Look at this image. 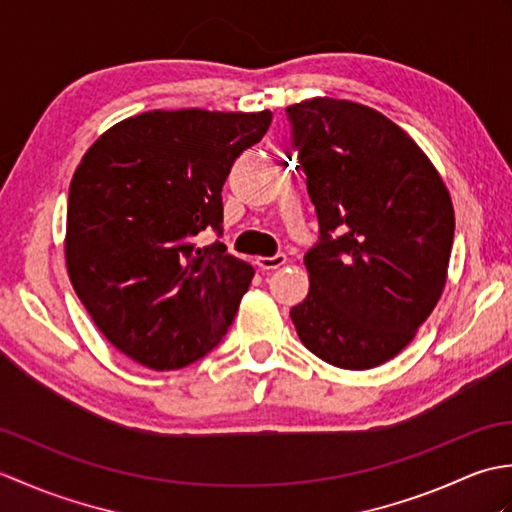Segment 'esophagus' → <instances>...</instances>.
Wrapping results in <instances>:
<instances>
[{
  "mask_svg": "<svg viewBox=\"0 0 512 512\" xmlns=\"http://www.w3.org/2000/svg\"><path fill=\"white\" fill-rule=\"evenodd\" d=\"M286 264V255H273V257H257V266L262 270H277Z\"/></svg>",
  "mask_w": 512,
  "mask_h": 512,
  "instance_id": "esophagus-1",
  "label": "esophagus"
}]
</instances>
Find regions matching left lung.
Segmentation results:
<instances>
[{"mask_svg": "<svg viewBox=\"0 0 512 512\" xmlns=\"http://www.w3.org/2000/svg\"><path fill=\"white\" fill-rule=\"evenodd\" d=\"M321 242L290 310L301 343L341 369H372L413 341L447 284L455 213L405 129L372 107L314 96L288 107Z\"/></svg>", "mask_w": 512, "mask_h": 512, "instance_id": "left-lung-1", "label": "left lung"}]
</instances>
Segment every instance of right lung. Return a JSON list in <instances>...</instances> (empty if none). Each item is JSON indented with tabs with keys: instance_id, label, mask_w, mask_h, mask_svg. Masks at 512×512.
<instances>
[{
	"instance_id": "right-lung-1",
	"label": "right lung",
	"mask_w": 512,
	"mask_h": 512,
	"mask_svg": "<svg viewBox=\"0 0 512 512\" xmlns=\"http://www.w3.org/2000/svg\"><path fill=\"white\" fill-rule=\"evenodd\" d=\"M264 112L151 110L116 123L76 167L65 266L96 328L132 361L178 369L222 341L255 270L224 244L222 187L262 140Z\"/></svg>"
}]
</instances>
